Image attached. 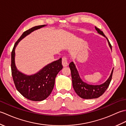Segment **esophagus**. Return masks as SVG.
I'll list each match as a JSON object with an SVG mask.
<instances>
[{
  "label": "esophagus",
  "mask_w": 126,
  "mask_h": 126,
  "mask_svg": "<svg viewBox=\"0 0 126 126\" xmlns=\"http://www.w3.org/2000/svg\"><path fill=\"white\" fill-rule=\"evenodd\" d=\"M62 64L64 66H66L68 65L67 57L65 56H63L62 57Z\"/></svg>",
  "instance_id": "obj_1"
}]
</instances>
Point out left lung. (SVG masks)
<instances>
[{"label":"left lung","mask_w":126,"mask_h":126,"mask_svg":"<svg viewBox=\"0 0 126 126\" xmlns=\"http://www.w3.org/2000/svg\"><path fill=\"white\" fill-rule=\"evenodd\" d=\"M95 29L98 33L102 34L107 39L109 46H110L111 49V45L110 42H109V40L106 37V36L104 35L103 32L96 27H95ZM69 68H70L71 70L72 82H73V86L74 90L75 91L76 93L80 97L84 99L96 98L102 95L106 92V90L108 88L109 84H110L113 73V70L111 71L110 77L104 83L101 85H94L88 84L82 81V79L79 76L78 71H77L76 68V66L73 62H71L69 64Z\"/></svg>","instance_id":"1"}]
</instances>
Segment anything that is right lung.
<instances>
[{
  "instance_id": "1",
  "label": "right lung",
  "mask_w": 126,
  "mask_h": 126,
  "mask_svg": "<svg viewBox=\"0 0 126 126\" xmlns=\"http://www.w3.org/2000/svg\"><path fill=\"white\" fill-rule=\"evenodd\" d=\"M45 25L36 26L24 31L16 42L11 52V73L16 89L26 98L33 101H41L46 99L52 92L55 78L63 68L62 58L45 66L37 74L27 76L19 71L15 62V48L18 42L31 32L43 27Z\"/></svg>"
}]
</instances>
